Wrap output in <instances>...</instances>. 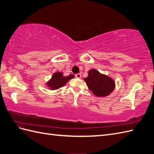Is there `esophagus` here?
<instances>
[{"label": "esophagus", "instance_id": "obj_1", "mask_svg": "<svg viewBox=\"0 0 154 154\" xmlns=\"http://www.w3.org/2000/svg\"><path fill=\"white\" fill-rule=\"evenodd\" d=\"M75 76H76V78H81V77H82V75H81V74H76V75H75Z\"/></svg>", "mask_w": 154, "mask_h": 154}]
</instances>
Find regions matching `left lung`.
<instances>
[{"label": "left lung", "instance_id": "left-lung-1", "mask_svg": "<svg viewBox=\"0 0 154 154\" xmlns=\"http://www.w3.org/2000/svg\"><path fill=\"white\" fill-rule=\"evenodd\" d=\"M84 80L89 89L97 97L108 95L115 87V83L112 78L100 74L95 69L89 71L88 76L84 78Z\"/></svg>", "mask_w": 154, "mask_h": 154}]
</instances>
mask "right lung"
I'll use <instances>...</instances> for the list:
<instances>
[{"label":"right lung","mask_w":154,"mask_h":154,"mask_svg":"<svg viewBox=\"0 0 154 154\" xmlns=\"http://www.w3.org/2000/svg\"><path fill=\"white\" fill-rule=\"evenodd\" d=\"M73 78L74 75L72 74H70L68 76H63L62 72H55L47 84L51 89H57L65 85L69 80Z\"/></svg>","instance_id":"right-lung-1"}]
</instances>
